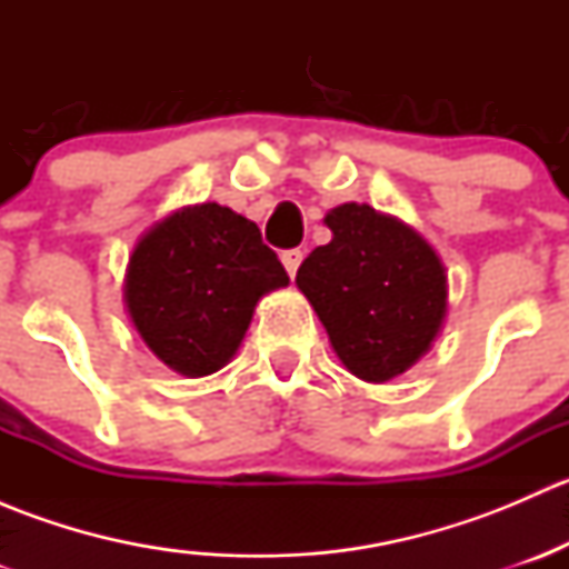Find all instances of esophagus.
<instances>
[{
    "instance_id": "esophagus-1",
    "label": "esophagus",
    "mask_w": 569,
    "mask_h": 569,
    "mask_svg": "<svg viewBox=\"0 0 569 569\" xmlns=\"http://www.w3.org/2000/svg\"><path fill=\"white\" fill-rule=\"evenodd\" d=\"M280 261H283L286 272H289L291 278H295V274H297V269H300V263H302V250H300V248L283 250V252H280Z\"/></svg>"
}]
</instances>
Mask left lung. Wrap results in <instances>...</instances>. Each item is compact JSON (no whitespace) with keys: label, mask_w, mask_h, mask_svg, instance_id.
Segmentation results:
<instances>
[{"label":"left lung","mask_w":569,"mask_h":569,"mask_svg":"<svg viewBox=\"0 0 569 569\" xmlns=\"http://www.w3.org/2000/svg\"><path fill=\"white\" fill-rule=\"evenodd\" d=\"M332 231L297 269V286L341 363L366 382H386L429 349L446 317V269L412 228L371 206L343 203L325 217Z\"/></svg>","instance_id":"obj_1"}]
</instances>
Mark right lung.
<instances>
[{"mask_svg":"<svg viewBox=\"0 0 569 569\" xmlns=\"http://www.w3.org/2000/svg\"><path fill=\"white\" fill-rule=\"evenodd\" d=\"M289 283L256 222L220 203L176 211L131 252L126 308L142 341L178 375L222 369L258 297Z\"/></svg>","mask_w":569,"mask_h":569,"instance_id":"right-lung-1","label":"right lung"}]
</instances>
